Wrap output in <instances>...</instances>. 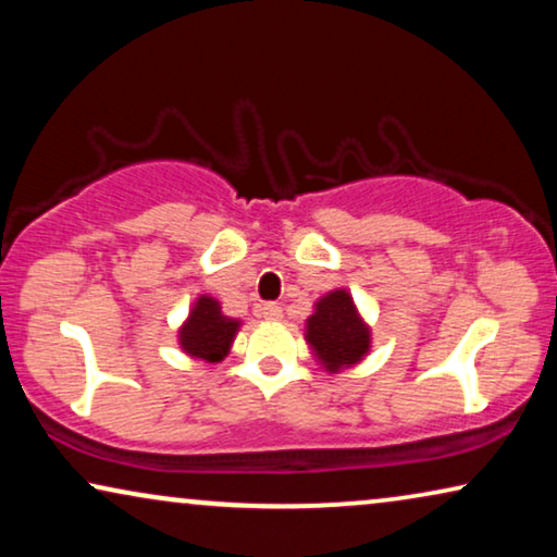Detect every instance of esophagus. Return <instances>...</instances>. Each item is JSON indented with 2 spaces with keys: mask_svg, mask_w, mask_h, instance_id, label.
Returning <instances> with one entry per match:
<instances>
[{
  "mask_svg": "<svg viewBox=\"0 0 557 557\" xmlns=\"http://www.w3.org/2000/svg\"><path fill=\"white\" fill-rule=\"evenodd\" d=\"M261 317L269 319V322H278V319L284 317V309H281L278 304L269 301V304H263V307H261Z\"/></svg>",
  "mask_w": 557,
  "mask_h": 557,
  "instance_id": "34e87169",
  "label": "esophagus"
}]
</instances>
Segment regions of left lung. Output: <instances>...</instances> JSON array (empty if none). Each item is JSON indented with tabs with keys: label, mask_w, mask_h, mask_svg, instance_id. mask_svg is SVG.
I'll return each mask as SVG.
<instances>
[{
	"label": "left lung",
	"mask_w": 557,
	"mask_h": 557,
	"mask_svg": "<svg viewBox=\"0 0 557 557\" xmlns=\"http://www.w3.org/2000/svg\"><path fill=\"white\" fill-rule=\"evenodd\" d=\"M307 342L330 372L352 368L368 355L370 326L345 288H334L314 304V314L307 319Z\"/></svg>",
	"instance_id": "1"
}]
</instances>
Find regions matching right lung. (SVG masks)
<instances>
[{
	"label": "right lung",
	"instance_id": "1",
	"mask_svg": "<svg viewBox=\"0 0 557 557\" xmlns=\"http://www.w3.org/2000/svg\"><path fill=\"white\" fill-rule=\"evenodd\" d=\"M238 326V319L225 317L212 296H200L193 311H189L187 322L182 324L180 345L189 357L205 362H220L231 352Z\"/></svg>",
	"mask_w": 557,
	"mask_h": 557
}]
</instances>
